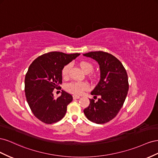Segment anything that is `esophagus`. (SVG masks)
Segmentation results:
<instances>
[{
  "label": "esophagus",
  "instance_id": "1",
  "mask_svg": "<svg viewBox=\"0 0 158 158\" xmlns=\"http://www.w3.org/2000/svg\"><path fill=\"white\" fill-rule=\"evenodd\" d=\"M73 99H79V98H80V97L77 96V95H73Z\"/></svg>",
  "mask_w": 158,
  "mask_h": 158
}]
</instances>
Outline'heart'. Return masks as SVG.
Listing matches in <instances>:
<instances>
[{
  "mask_svg": "<svg viewBox=\"0 0 158 158\" xmlns=\"http://www.w3.org/2000/svg\"><path fill=\"white\" fill-rule=\"evenodd\" d=\"M79 66L85 73H89L93 69V66L91 63L87 61H81L79 62ZM71 64H67L62 69L61 73L64 77H66L68 75L70 69ZM65 89L67 91L73 93L75 94H80L85 90L87 89L88 85L84 82H71L65 85Z\"/></svg>",
  "mask_w": 158,
  "mask_h": 158,
  "instance_id": "obj_1",
  "label": "heart"
}]
</instances>
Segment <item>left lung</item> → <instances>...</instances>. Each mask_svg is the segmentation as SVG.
Listing matches in <instances>:
<instances>
[{"instance_id":"left-lung-1","label":"left lung","mask_w":158,"mask_h":158,"mask_svg":"<svg viewBox=\"0 0 158 158\" xmlns=\"http://www.w3.org/2000/svg\"><path fill=\"white\" fill-rule=\"evenodd\" d=\"M83 56L95 60L100 69V81L91 92L94 97L99 95L100 98L97 101L89 99L90 104L84 109V114L93 123L105 124L117 115L127 98L129 88L127 71L109 53L91 52Z\"/></svg>"}]
</instances>
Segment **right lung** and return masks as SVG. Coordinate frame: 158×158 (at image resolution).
<instances>
[{
  "mask_svg": "<svg viewBox=\"0 0 158 158\" xmlns=\"http://www.w3.org/2000/svg\"><path fill=\"white\" fill-rule=\"evenodd\" d=\"M79 55L49 52L39 56L30 65L24 81L26 101L34 116L43 123H55L65 116L73 97L62 90L61 96L55 98L53 91L60 88L64 67Z\"/></svg>",
  "mask_w": 158,
  "mask_h": 158,
  "instance_id": "1",
  "label": "right lung"
}]
</instances>
